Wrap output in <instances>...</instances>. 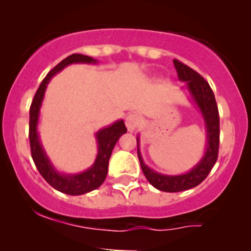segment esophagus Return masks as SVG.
I'll return each mask as SVG.
<instances>
[{
    "label": "esophagus",
    "mask_w": 251,
    "mask_h": 251,
    "mask_svg": "<svg viewBox=\"0 0 251 251\" xmlns=\"http://www.w3.org/2000/svg\"><path fill=\"white\" fill-rule=\"evenodd\" d=\"M141 124V118L138 115H136V114H130V115L126 118V127H127L128 131H135L136 128L140 126Z\"/></svg>",
    "instance_id": "obj_1"
}]
</instances>
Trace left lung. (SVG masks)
Segmentation results:
<instances>
[{"label": "left lung", "instance_id": "obj_1", "mask_svg": "<svg viewBox=\"0 0 251 251\" xmlns=\"http://www.w3.org/2000/svg\"><path fill=\"white\" fill-rule=\"evenodd\" d=\"M174 65L176 68L178 80L186 82L187 88H188L194 103L203 115L205 130H206V149H205L201 160L191 171L171 176V175L156 173L144 164L140 147H138L140 146V137H137V154L144 176L148 179L149 183L155 187L156 189L163 192H170V193L187 191V189H191L201 184L206 178V176L210 174L216 163L220 146V116L216 100H215L211 87L201 75H199L196 70L189 68L188 65L183 64L177 59H174Z\"/></svg>", "mask_w": 251, "mask_h": 251}]
</instances>
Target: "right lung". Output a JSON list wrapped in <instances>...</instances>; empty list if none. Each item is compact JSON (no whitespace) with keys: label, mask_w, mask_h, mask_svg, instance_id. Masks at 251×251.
Returning a JSON list of instances; mask_svg holds the SVG:
<instances>
[{"label":"right lung","mask_w":251,"mask_h":251,"mask_svg":"<svg viewBox=\"0 0 251 251\" xmlns=\"http://www.w3.org/2000/svg\"><path fill=\"white\" fill-rule=\"evenodd\" d=\"M74 63H87V64H95L97 60L92 57L83 54L69 55L63 59L59 64L55 65L52 70L42 80L41 85L37 88L35 97L30 105V121H29V141L30 149H31V156L36 165L37 170L41 176L57 191L62 193L69 194V196H80V194L88 193L93 189L98 188L104 182L108 174V164L113 151L114 146L116 144L119 138L127 132L124 120L115 121L113 125L102 128L96 133V140L98 143V154L96 160L90 169L81 174L67 175L58 173L54 166L50 164V159L46 155V151L42 148L41 141H40L39 133H37V124H39L40 108H41L42 100H44L45 91L48 85V81L54 76L57 73L64 69L69 64Z\"/></svg>","instance_id":"right-lung-1"}]
</instances>
